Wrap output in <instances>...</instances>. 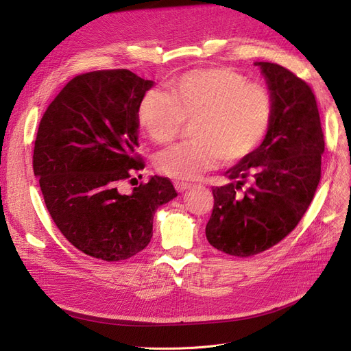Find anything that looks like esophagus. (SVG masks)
Here are the masks:
<instances>
[{"label": "esophagus", "mask_w": 351, "mask_h": 351, "mask_svg": "<svg viewBox=\"0 0 351 351\" xmlns=\"http://www.w3.org/2000/svg\"><path fill=\"white\" fill-rule=\"evenodd\" d=\"M174 187L178 193H184L190 189V184L189 183H183V181H174Z\"/></svg>", "instance_id": "obj_1"}]
</instances>
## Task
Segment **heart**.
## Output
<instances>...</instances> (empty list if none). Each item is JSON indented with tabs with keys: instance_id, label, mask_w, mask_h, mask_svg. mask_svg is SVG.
<instances>
[{
	"instance_id": "heart-1",
	"label": "heart",
	"mask_w": 351,
	"mask_h": 351,
	"mask_svg": "<svg viewBox=\"0 0 351 351\" xmlns=\"http://www.w3.org/2000/svg\"><path fill=\"white\" fill-rule=\"evenodd\" d=\"M138 127L154 143L174 139L191 122L193 139L157 154V170L174 180H194L221 160L241 161L269 130V92L228 67L194 69L167 83V93L148 90L135 112Z\"/></svg>"
}]
</instances>
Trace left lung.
Listing matches in <instances>:
<instances>
[{"mask_svg": "<svg viewBox=\"0 0 351 351\" xmlns=\"http://www.w3.org/2000/svg\"><path fill=\"white\" fill-rule=\"evenodd\" d=\"M268 82L272 119L262 144L224 173L213 189L208 243L233 256H254L288 236L310 207L321 178L324 134L315 96L288 69L256 62ZM250 187L241 195L243 186Z\"/></svg>", "mask_w": 351, "mask_h": 351, "instance_id": "left-lung-1", "label": "left lung"}]
</instances>
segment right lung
I'll return each mask as SVG.
<instances>
[{"label":"right lung","mask_w":351,"mask_h":351,"mask_svg":"<svg viewBox=\"0 0 351 351\" xmlns=\"http://www.w3.org/2000/svg\"><path fill=\"white\" fill-rule=\"evenodd\" d=\"M152 85L127 69L75 76L38 125L33 170L46 207L66 239L96 259L118 262L145 249L154 213L177 195L158 176L119 191L145 165L135 152V112Z\"/></svg>","instance_id":"1"}]
</instances>
